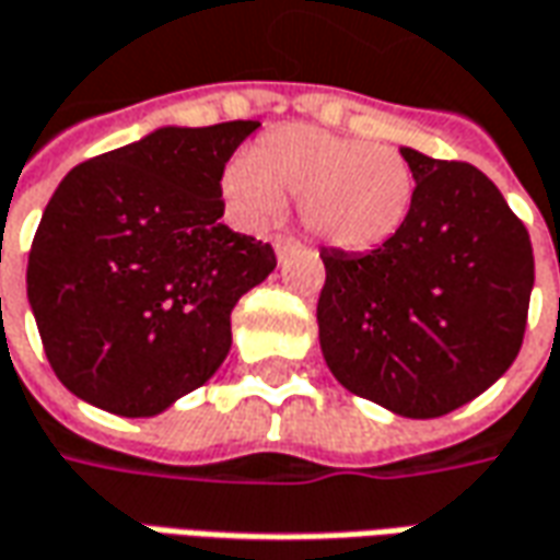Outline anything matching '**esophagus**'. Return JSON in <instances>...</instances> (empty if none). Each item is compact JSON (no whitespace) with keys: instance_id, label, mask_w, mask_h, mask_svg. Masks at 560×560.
<instances>
[{"instance_id":"esophagus-1","label":"esophagus","mask_w":560,"mask_h":560,"mask_svg":"<svg viewBox=\"0 0 560 560\" xmlns=\"http://www.w3.org/2000/svg\"><path fill=\"white\" fill-rule=\"evenodd\" d=\"M272 245H276V254H279V257H284V254L296 248V240H293V236H276V242H272Z\"/></svg>"}]
</instances>
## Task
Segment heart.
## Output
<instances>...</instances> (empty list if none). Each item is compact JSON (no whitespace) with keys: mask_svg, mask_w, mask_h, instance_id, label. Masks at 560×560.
Here are the masks:
<instances>
[{"mask_svg":"<svg viewBox=\"0 0 560 560\" xmlns=\"http://www.w3.org/2000/svg\"><path fill=\"white\" fill-rule=\"evenodd\" d=\"M230 209L267 224L281 199H300L308 233L339 252H370L397 233L416 199V175L397 148L366 144L320 127H279L221 175Z\"/></svg>","mask_w":560,"mask_h":560,"instance_id":"heart-1","label":"heart"}]
</instances>
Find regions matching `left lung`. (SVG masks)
Masks as SVG:
<instances>
[{"label": "left lung", "instance_id": "1", "mask_svg": "<svg viewBox=\"0 0 560 560\" xmlns=\"http://www.w3.org/2000/svg\"><path fill=\"white\" fill-rule=\"evenodd\" d=\"M400 154L416 175L409 218L373 252H320L318 339L342 388L394 416L440 418L515 361L534 248L485 172Z\"/></svg>", "mask_w": 560, "mask_h": 560}]
</instances>
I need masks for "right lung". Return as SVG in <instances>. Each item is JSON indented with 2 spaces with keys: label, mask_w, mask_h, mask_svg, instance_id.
I'll list each match as a JSON object with an SVG mask.
<instances>
[{
  "label": "right lung",
  "mask_w": 560,
  "mask_h": 560,
  "mask_svg": "<svg viewBox=\"0 0 560 560\" xmlns=\"http://www.w3.org/2000/svg\"><path fill=\"white\" fill-rule=\"evenodd\" d=\"M257 127H160L81 163L54 190L26 296L75 397L151 418L218 373L230 312L276 269L269 242L218 221L226 160Z\"/></svg>",
  "instance_id": "1"
}]
</instances>
